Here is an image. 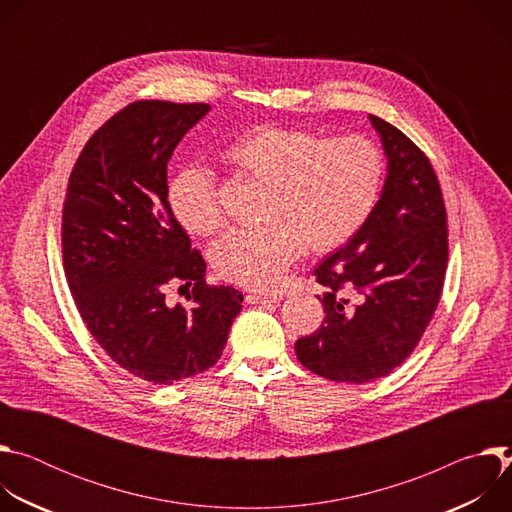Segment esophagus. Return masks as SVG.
<instances>
[{"mask_svg":"<svg viewBox=\"0 0 512 512\" xmlns=\"http://www.w3.org/2000/svg\"><path fill=\"white\" fill-rule=\"evenodd\" d=\"M247 304H259V306H273L279 302V296L275 294H249Z\"/></svg>","mask_w":512,"mask_h":512,"instance_id":"1","label":"esophagus"}]
</instances>
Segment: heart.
<instances>
[{"label": "heart", "instance_id": "b5f03b06", "mask_svg": "<svg viewBox=\"0 0 512 512\" xmlns=\"http://www.w3.org/2000/svg\"><path fill=\"white\" fill-rule=\"evenodd\" d=\"M225 160L265 184V221L229 231L208 253L218 275L247 289L275 287L302 247L326 253L350 241L371 218L385 180L381 150L360 135L328 139L306 129L259 127L233 141ZM168 200L190 235L208 237L225 225L214 176L202 166L182 170Z\"/></svg>", "mask_w": 512, "mask_h": 512}]
</instances>
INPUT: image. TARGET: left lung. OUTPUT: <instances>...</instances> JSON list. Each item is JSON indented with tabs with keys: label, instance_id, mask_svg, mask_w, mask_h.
Segmentation results:
<instances>
[{
	"label": "left lung",
	"instance_id": "8db88e82",
	"mask_svg": "<svg viewBox=\"0 0 512 512\" xmlns=\"http://www.w3.org/2000/svg\"><path fill=\"white\" fill-rule=\"evenodd\" d=\"M369 121L387 158L383 192L364 227L316 265L326 316L296 342L308 371L356 385L389 375L413 352L448 265L446 206L429 160L391 123Z\"/></svg>",
	"mask_w": 512,
	"mask_h": 512
}]
</instances>
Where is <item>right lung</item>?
Returning <instances> with one entry per match:
<instances>
[{
	"mask_svg": "<svg viewBox=\"0 0 512 512\" xmlns=\"http://www.w3.org/2000/svg\"><path fill=\"white\" fill-rule=\"evenodd\" d=\"M210 105L137 101L87 141L62 210L68 287L101 348L133 377L174 385L221 358L243 294L206 285V263L168 202L166 168ZM176 280L191 306L165 304Z\"/></svg>",
	"mask_w": 512,
	"mask_h": 512,
	"instance_id": "add662e5",
	"label": "right lung"
}]
</instances>
